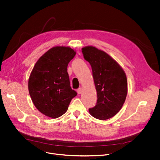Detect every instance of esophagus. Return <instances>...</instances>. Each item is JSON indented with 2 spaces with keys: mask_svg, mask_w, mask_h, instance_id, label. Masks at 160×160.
<instances>
[{
  "mask_svg": "<svg viewBox=\"0 0 160 160\" xmlns=\"http://www.w3.org/2000/svg\"><path fill=\"white\" fill-rule=\"evenodd\" d=\"M82 88H79L77 90V92H78V94H81L82 93Z\"/></svg>",
  "mask_w": 160,
  "mask_h": 160,
  "instance_id": "34e87169",
  "label": "esophagus"
}]
</instances>
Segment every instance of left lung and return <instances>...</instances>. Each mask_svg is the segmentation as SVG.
<instances>
[{
	"instance_id": "obj_1",
	"label": "left lung",
	"mask_w": 160,
	"mask_h": 160,
	"mask_svg": "<svg viewBox=\"0 0 160 160\" xmlns=\"http://www.w3.org/2000/svg\"><path fill=\"white\" fill-rule=\"evenodd\" d=\"M82 52L92 67L97 94L96 105L89 108V113L97 119H109L120 111L125 102L128 93L126 73L111 56L94 47H84Z\"/></svg>"
}]
</instances>
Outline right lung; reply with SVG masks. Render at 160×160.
Masks as SVG:
<instances>
[{
	"instance_id": "1",
	"label": "right lung",
	"mask_w": 160,
	"mask_h": 160,
	"mask_svg": "<svg viewBox=\"0 0 160 160\" xmlns=\"http://www.w3.org/2000/svg\"><path fill=\"white\" fill-rule=\"evenodd\" d=\"M69 47H54L36 63L29 79L32 101L42 113L51 118L63 115L77 95L70 84L67 66L76 55Z\"/></svg>"
}]
</instances>
